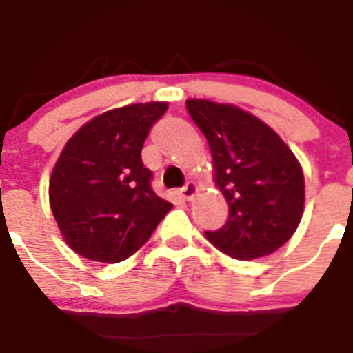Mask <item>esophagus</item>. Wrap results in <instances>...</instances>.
I'll return each mask as SVG.
<instances>
[{"label": "esophagus", "mask_w": 353, "mask_h": 353, "mask_svg": "<svg viewBox=\"0 0 353 353\" xmlns=\"http://www.w3.org/2000/svg\"><path fill=\"white\" fill-rule=\"evenodd\" d=\"M195 191H196V184H193V182H188L184 188H180L176 195H179L182 201H190L191 196L195 195Z\"/></svg>", "instance_id": "1"}]
</instances>
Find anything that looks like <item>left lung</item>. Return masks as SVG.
<instances>
[{
  "instance_id": "obj_1",
  "label": "left lung",
  "mask_w": 353,
  "mask_h": 353,
  "mask_svg": "<svg viewBox=\"0 0 353 353\" xmlns=\"http://www.w3.org/2000/svg\"><path fill=\"white\" fill-rule=\"evenodd\" d=\"M185 108L208 139L215 184L228 202V219L204 232L206 239L236 259L278 250L304 212L299 160L272 128L237 106L190 99Z\"/></svg>"
}]
</instances>
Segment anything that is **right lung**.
Returning <instances> with one entry per match:
<instances>
[{"label": "right lung", "mask_w": 353, "mask_h": 353, "mask_svg": "<svg viewBox=\"0 0 353 353\" xmlns=\"http://www.w3.org/2000/svg\"><path fill=\"white\" fill-rule=\"evenodd\" d=\"M168 103H136L94 117L65 143L49 202L65 243L84 258L117 263L147 243L173 204L152 191L141 149Z\"/></svg>", "instance_id": "add662e5"}]
</instances>
